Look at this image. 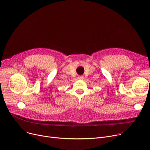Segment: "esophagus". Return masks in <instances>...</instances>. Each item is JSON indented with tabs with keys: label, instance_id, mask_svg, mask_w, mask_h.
I'll return each instance as SVG.
<instances>
[{
	"label": "esophagus",
	"instance_id": "obj_1",
	"mask_svg": "<svg viewBox=\"0 0 150 150\" xmlns=\"http://www.w3.org/2000/svg\"><path fill=\"white\" fill-rule=\"evenodd\" d=\"M83 78H84V77H83V76H80L78 77V79H79V80H82Z\"/></svg>",
	"mask_w": 150,
	"mask_h": 150
}]
</instances>
